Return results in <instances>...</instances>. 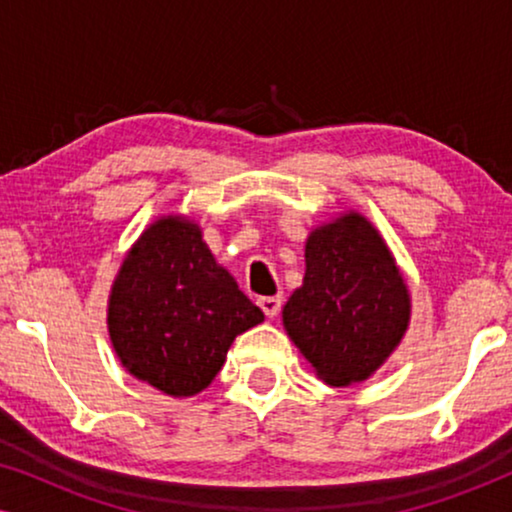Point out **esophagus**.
I'll return each instance as SVG.
<instances>
[{"mask_svg":"<svg viewBox=\"0 0 512 512\" xmlns=\"http://www.w3.org/2000/svg\"><path fill=\"white\" fill-rule=\"evenodd\" d=\"M258 307H261L263 314L268 319H275L279 314V307H282V298L279 296H265V298H258Z\"/></svg>","mask_w":512,"mask_h":512,"instance_id":"1","label":"esophagus"}]
</instances>
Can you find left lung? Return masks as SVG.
<instances>
[{
    "label": "left lung",
    "instance_id": "obj_1",
    "mask_svg": "<svg viewBox=\"0 0 512 512\" xmlns=\"http://www.w3.org/2000/svg\"><path fill=\"white\" fill-rule=\"evenodd\" d=\"M286 333L331 387L363 382L408 331L410 293L382 235L347 212L305 242L303 286L282 310Z\"/></svg>",
    "mask_w": 512,
    "mask_h": 512
}]
</instances>
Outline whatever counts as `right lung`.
<instances>
[{
  "mask_svg": "<svg viewBox=\"0 0 512 512\" xmlns=\"http://www.w3.org/2000/svg\"><path fill=\"white\" fill-rule=\"evenodd\" d=\"M261 321L186 216L153 221L109 293V338L123 368L174 398L207 389L233 340Z\"/></svg>",
  "mask_w": 512,
  "mask_h": 512,
  "instance_id": "add662e5",
  "label": "right lung"
}]
</instances>
